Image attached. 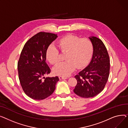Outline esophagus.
<instances>
[{
	"label": "esophagus",
	"instance_id": "1",
	"mask_svg": "<svg viewBox=\"0 0 128 128\" xmlns=\"http://www.w3.org/2000/svg\"><path fill=\"white\" fill-rule=\"evenodd\" d=\"M59 80H64V79H67L68 78L67 77H65V76H59Z\"/></svg>",
	"mask_w": 128,
	"mask_h": 128
}]
</instances>
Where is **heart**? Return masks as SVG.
<instances>
[{
  "mask_svg": "<svg viewBox=\"0 0 128 128\" xmlns=\"http://www.w3.org/2000/svg\"><path fill=\"white\" fill-rule=\"evenodd\" d=\"M58 46L62 52H66L64 62H59L52 69L57 76H66L74 70L76 68L85 66L90 60L93 46L92 42L86 38H81L73 34H68L60 39ZM46 57L51 64H55L59 60V52L51 45L47 49Z\"/></svg>",
  "mask_w": 128,
  "mask_h": 128,
  "instance_id": "heart-1",
  "label": "heart"
}]
</instances>
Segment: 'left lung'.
Wrapping results in <instances>:
<instances>
[{
  "label": "left lung",
  "mask_w": 128,
  "mask_h": 128,
  "mask_svg": "<svg viewBox=\"0 0 128 128\" xmlns=\"http://www.w3.org/2000/svg\"><path fill=\"white\" fill-rule=\"evenodd\" d=\"M89 39L93 46L92 57L85 68L75 76L78 82L73 90L76 94L85 98L94 97L103 90L110 69L109 55L103 42L94 36Z\"/></svg>",
  "instance_id": "1"
}]
</instances>
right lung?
Wrapping results in <instances>:
<instances>
[{
	"mask_svg": "<svg viewBox=\"0 0 128 128\" xmlns=\"http://www.w3.org/2000/svg\"><path fill=\"white\" fill-rule=\"evenodd\" d=\"M57 34L40 32L32 37L22 48L18 64V78L25 94L34 100H43L54 92L58 76L46 77L50 69L46 52Z\"/></svg>",
	"mask_w": 128,
	"mask_h": 128,
	"instance_id": "add662e5",
	"label": "right lung"
}]
</instances>
